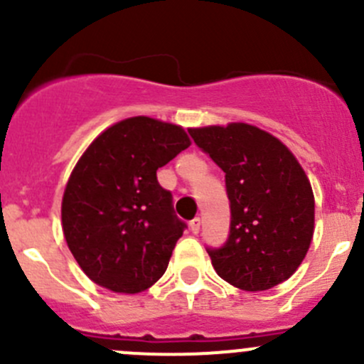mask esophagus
Masks as SVG:
<instances>
[{"instance_id":"obj_1","label":"esophagus","mask_w":364,"mask_h":364,"mask_svg":"<svg viewBox=\"0 0 364 364\" xmlns=\"http://www.w3.org/2000/svg\"><path fill=\"white\" fill-rule=\"evenodd\" d=\"M190 230H192L193 234H197L200 230V218H193L192 222H190Z\"/></svg>"}]
</instances>
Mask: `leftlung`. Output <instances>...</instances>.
Here are the masks:
<instances>
[{
  "instance_id": "8db88e82",
  "label": "left lung",
  "mask_w": 364,
  "mask_h": 364,
  "mask_svg": "<svg viewBox=\"0 0 364 364\" xmlns=\"http://www.w3.org/2000/svg\"><path fill=\"white\" fill-rule=\"evenodd\" d=\"M225 172L230 234L208 250L220 278L247 292L289 280L306 257L315 229L310 179L291 149L248 123L188 128Z\"/></svg>"
}]
</instances>
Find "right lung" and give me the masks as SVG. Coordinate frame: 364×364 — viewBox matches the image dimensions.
<instances>
[{"label": "right lung", "mask_w": 364, "mask_h": 364, "mask_svg": "<svg viewBox=\"0 0 364 364\" xmlns=\"http://www.w3.org/2000/svg\"><path fill=\"white\" fill-rule=\"evenodd\" d=\"M190 144L179 124L134 116L105 128L77 160L61 200V225L91 282L139 294L160 280L185 223L156 171Z\"/></svg>", "instance_id": "obj_1"}]
</instances>
